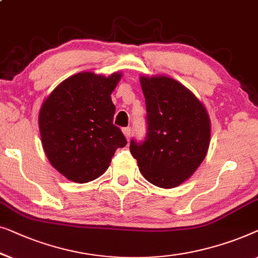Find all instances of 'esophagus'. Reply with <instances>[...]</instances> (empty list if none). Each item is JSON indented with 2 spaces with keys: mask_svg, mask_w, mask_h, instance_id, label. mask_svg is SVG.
Instances as JSON below:
<instances>
[{
  "mask_svg": "<svg viewBox=\"0 0 258 258\" xmlns=\"http://www.w3.org/2000/svg\"><path fill=\"white\" fill-rule=\"evenodd\" d=\"M122 132H124L126 139L130 140V138H131V127H124V128H122Z\"/></svg>",
  "mask_w": 258,
  "mask_h": 258,
  "instance_id": "1",
  "label": "esophagus"
}]
</instances>
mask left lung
<instances>
[{
  "label": "left lung",
  "instance_id": "left-lung-1",
  "mask_svg": "<svg viewBox=\"0 0 258 258\" xmlns=\"http://www.w3.org/2000/svg\"><path fill=\"white\" fill-rule=\"evenodd\" d=\"M146 103L147 133L131 140L130 151L141 174L160 188L179 186L205 159L210 121L205 106L169 77H140Z\"/></svg>",
  "mask_w": 258,
  "mask_h": 258
}]
</instances>
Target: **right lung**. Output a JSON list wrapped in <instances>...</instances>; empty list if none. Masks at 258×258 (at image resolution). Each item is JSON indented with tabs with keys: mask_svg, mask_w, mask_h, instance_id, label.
I'll return each mask as SVG.
<instances>
[{
	"mask_svg": "<svg viewBox=\"0 0 258 258\" xmlns=\"http://www.w3.org/2000/svg\"><path fill=\"white\" fill-rule=\"evenodd\" d=\"M120 77L81 72L60 83L42 105L38 122L43 148L50 164L74 182L100 176L115 148L127 144L113 125L111 93Z\"/></svg>",
	"mask_w": 258,
	"mask_h": 258,
	"instance_id": "right-lung-1",
	"label": "right lung"
}]
</instances>
